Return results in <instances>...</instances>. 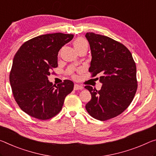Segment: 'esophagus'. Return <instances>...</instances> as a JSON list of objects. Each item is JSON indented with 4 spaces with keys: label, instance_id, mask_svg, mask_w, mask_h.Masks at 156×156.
<instances>
[{
    "label": "esophagus",
    "instance_id": "obj_1",
    "mask_svg": "<svg viewBox=\"0 0 156 156\" xmlns=\"http://www.w3.org/2000/svg\"><path fill=\"white\" fill-rule=\"evenodd\" d=\"M83 87L80 85H78V84H75L74 85V90H83Z\"/></svg>",
    "mask_w": 156,
    "mask_h": 156
}]
</instances>
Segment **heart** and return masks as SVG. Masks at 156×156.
<instances>
[{
    "mask_svg": "<svg viewBox=\"0 0 156 156\" xmlns=\"http://www.w3.org/2000/svg\"><path fill=\"white\" fill-rule=\"evenodd\" d=\"M73 45L76 50L83 48V47H87L88 46L87 41H86L85 39H83L82 37H79L78 39H76V40L74 41Z\"/></svg>",
    "mask_w": 156,
    "mask_h": 156,
    "instance_id": "1",
    "label": "heart"
}]
</instances>
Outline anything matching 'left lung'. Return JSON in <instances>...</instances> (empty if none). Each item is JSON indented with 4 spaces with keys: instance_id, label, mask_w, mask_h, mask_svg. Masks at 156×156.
I'll return each mask as SVG.
<instances>
[{
    "instance_id": "8db88e82",
    "label": "left lung",
    "mask_w": 156,
    "mask_h": 156,
    "mask_svg": "<svg viewBox=\"0 0 156 156\" xmlns=\"http://www.w3.org/2000/svg\"><path fill=\"white\" fill-rule=\"evenodd\" d=\"M85 37L91 53L89 71L92 77L100 74L103 84L98 91L85 86L91 95L85 108L96 119L108 120L122 114L133 100L137 89L135 62L122 43L94 33Z\"/></svg>"
}]
</instances>
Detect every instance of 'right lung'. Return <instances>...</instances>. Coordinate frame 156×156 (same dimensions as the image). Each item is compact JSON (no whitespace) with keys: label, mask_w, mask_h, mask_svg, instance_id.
<instances>
[{"label":"right lung","mask_w":156,"mask_h":156,"mask_svg":"<svg viewBox=\"0 0 156 156\" xmlns=\"http://www.w3.org/2000/svg\"><path fill=\"white\" fill-rule=\"evenodd\" d=\"M73 38L71 34H43L26 41L14 55L9 73L12 93L19 108L31 117H55L73 91L72 81L55 86L48 80L51 69L58 66L59 51Z\"/></svg>","instance_id":"right-lung-1"}]
</instances>
